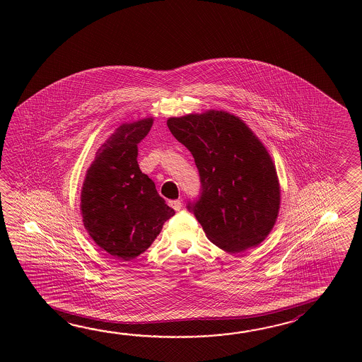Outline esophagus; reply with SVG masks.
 Returning a JSON list of instances; mask_svg holds the SVG:
<instances>
[{
  "mask_svg": "<svg viewBox=\"0 0 362 362\" xmlns=\"http://www.w3.org/2000/svg\"><path fill=\"white\" fill-rule=\"evenodd\" d=\"M168 204H170V207L173 208L175 211H180L181 207H182V203H181V200H170L168 202Z\"/></svg>",
  "mask_w": 362,
  "mask_h": 362,
  "instance_id": "esophagus-1",
  "label": "esophagus"
}]
</instances>
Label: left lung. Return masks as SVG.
Returning <instances> with one entry per match:
<instances>
[{"label":"left lung","instance_id":"left-lung-1","mask_svg":"<svg viewBox=\"0 0 362 362\" xmlns=\"http://www.w3.org/2000/svg\"><path fill=\"white\" fill-rule=\"evenodd\" d=\"M167 125L199 172V195L186 208L208 239L231 254L262 243L276 223L281 199L277 172L262 142L223 111L170 117Z\"/></svg>","mask_w":362,"mask_h":362}]
</instances>
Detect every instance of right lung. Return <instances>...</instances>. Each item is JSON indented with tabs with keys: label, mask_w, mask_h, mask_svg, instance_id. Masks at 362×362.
I'll return each mask as SVG.
<instances>
[{
	"label": "right lung",
	"mask_w": 362,
	"mask_h": 362,
	"mask_svg": "<svg viewBox=\"0 0 362 362\" xmlns=\"http://www.w3.org/2000/svg\"><path fill=\"white\" fill-rule=\"evenodd\" d=\"M153 119L123 124L98 148L81 192L86 230L106 252L131 262L146 251L175 209L137 163V144Z\"/></svg>",
	"instance_id": "1"
}]
</instances>
